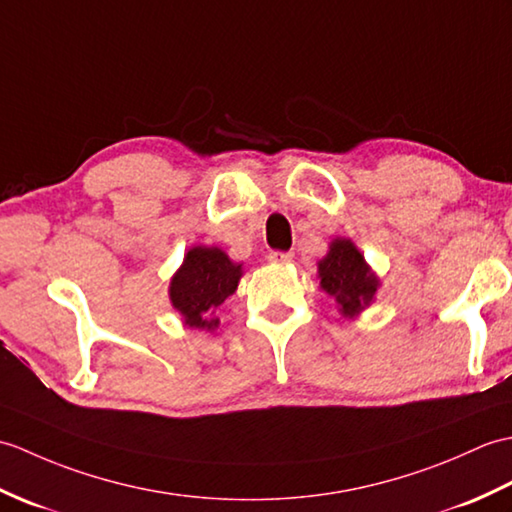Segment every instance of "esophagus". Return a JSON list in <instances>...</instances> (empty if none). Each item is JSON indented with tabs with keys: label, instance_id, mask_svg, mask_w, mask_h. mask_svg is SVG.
<instances>
[{
	"label": "esophagus",
	"instance_id": "esophagus-1",
	"mask_svg": "<svg viewBox=\"0 0 512 512\" xmlns=\"http://www.w3.org/2000/svg\"><path fill=\"white\" fill-rule=\"evenodd\" d=\"M291 258H293V254L291 252H278V249H274V252L269 254V260L271 263H291Z\"/></svg>",
	"mask_w": 512,
	"mask_h": 512
}]
</instances>
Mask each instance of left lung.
<instances>
[{
	"instance_id": "obj_1",
	"label": "left lung",
	"mask_w": 512,
	"mask_h": 512,
	"mask_svg": "<svg viewBox=\"0 0 512 512\" xmlns=\"http://www.w3.org/2000/svg\"><path fill=\"white\" fill-rule=\"evenodd\" d=\"M320 285L337 300L339 311L352 317L372 302L379 280L348 238H335L320 260Z\"/></svg>"
}]
</instances>
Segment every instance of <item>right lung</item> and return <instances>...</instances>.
I'll use <instances>...</instances> for the list:
<instances>
[{
  "instance_id": "obj_1",
  "label": "right lung",
  "mask_w": 512,
  "mask_h": 512,
  "mask_svg": "<svg viewBox=\"0 0 512 512\" xmlns=\"http://www.w3.org/2000/svg\"><path fill=\"white\" fill-rule=\"evenodd\" d=\"M241 280V265L219 247H192L170 282V302L190 328H217L214 309L230 298Z\"/></svg>"
}]
</instances>
